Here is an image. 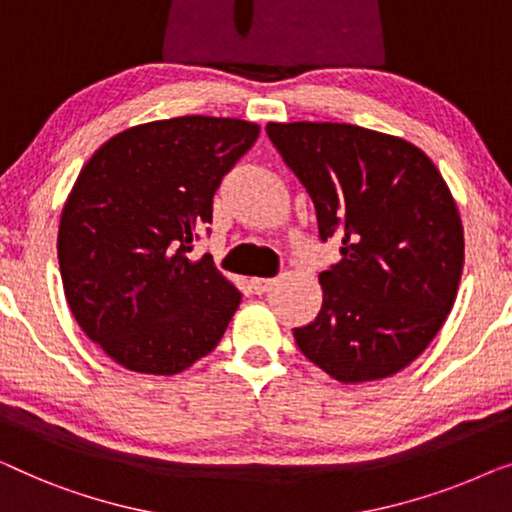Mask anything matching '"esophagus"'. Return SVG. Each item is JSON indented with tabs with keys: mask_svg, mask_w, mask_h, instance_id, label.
<instances>
[{
	"mask_svg": "<svg viewBox=\"0 0 512 512\" xmlns=\"http://www.w3.org/2000/svg\"><path fill=\"white\" fill-rule=\"evenodd\" d=\"M278 280L276 278H253L250 280V285H253V290L257 292V294H264V292H269L273 285H276Z\"/></svg>",
	"mask_w": 512,
	"mask_h": 512,
	"instance_id": "34e87169",
	"label": "esophagus"
}]
</instances>
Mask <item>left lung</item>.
Wrapping results in <instances>:
<instances>
[{"label":"left lung","instance_id":"8db88e82","mask_svg":"<svg viewBox=\"0 0 512 512\" xmlns=\"http://www.w3.org/2000/svg\"><path fill=\"white\" fill-rule=\"evenodd\" d=\"M266 134L343 255L320 273L322 308L294 341L338 383L394 376L457 299L464 227L448 183L413 143L348 122H269Z\"/></svg>","mask_w":512,"mask_h":512}]
</instances>
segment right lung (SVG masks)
<instances>
[{
    "label": "right lung",
    "mask_w": 512,
    "mask_h": 512,
    "mask_svg": "<svg viewBox=\"0 0 512 512\" xmlns=\"http://www.w3.org/2000/svg\"><path fill=\"white\" fill-rule=\"evenodd\" d=\"M259 125L183 115L111 136L64 201L57 259L78 327L113 362L176 376L206 357L241 292L192 243Z\"/></svg>",
    "instance_id": "1"
}]
</instances>
